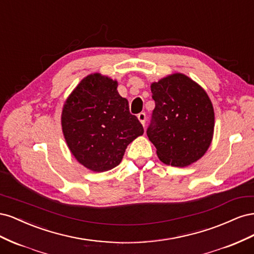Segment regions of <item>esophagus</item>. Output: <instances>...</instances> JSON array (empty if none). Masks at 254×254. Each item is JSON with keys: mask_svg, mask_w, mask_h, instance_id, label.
I'll return each instance as SVG.
<instances>
[{"mask_svg": "<svg viewBox=\"0 0 254 254\" xmlns=\"http://www.w3.org/2000/svg\"><path fill=\"white\" fill-rule=\"evenodd\" d=\"M137 119L142 123L143 126H145V122H146V113L145 112H141L137 114Z\"/></svg>", "mask_w": 254, "mask_h": 254, "instance_id": "esophagus-1", "label": "esophagus"}]
</instances>
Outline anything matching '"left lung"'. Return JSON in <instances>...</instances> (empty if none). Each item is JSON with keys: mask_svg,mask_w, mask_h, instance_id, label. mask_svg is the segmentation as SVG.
<instances>
[{"mask_svg": "<svg viewBox=\"0 0 254 254\" xmlns=\"http://www.w3.org/2000/svg\"><path fill=\"white\" fill-rule=\"evenodd\" d=\"M155 101L147 136L165 164L184 167L209 148L214 110L205 91L188 76L174 74L151 84Z\"/></svg>", "mask_w": 254, "mask_h": 254, "instance_id": "8db88e82", "label": "left lung"}]
</instances>
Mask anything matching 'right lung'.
<instances>
[{
  "instance_id": "1",
  "label": "right lung",
  "mask_w": 254,
  "mask_h": 254,
  "mask_svg": "<svg viewBox=\"0 0 254 254\" xmlns=\"http://www.w3.org/2000/svg\"><path fill=\"white\" fill-rule=\"evenodd\" d=\"M117 88V81L101 74L89 75L64 107L61 124L68 148L91 171L102 173L118 166L127 145L144 132Z\"/></svg>"
}]
</instances>
